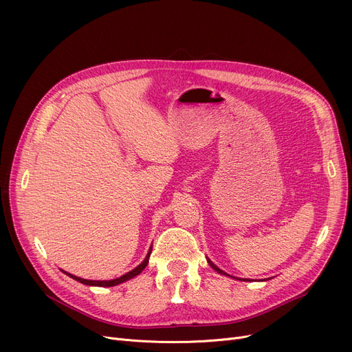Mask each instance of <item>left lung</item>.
<instances>
[{
	"mask_svg": "<svg viewBox=\"0 0 352 352\" xmlns=\"http://www.w3.org/2000/svg\"><path fill=\"white\" fill-rule=\"evenodd\" d=\"M207 261H208V264H210V265L212 267V270H215V271H217L218 274H223V275H227V274H226V272H224L223 270H219V268H218V267H217L215 264H212V261H210V260H208V258H207ZM243 281H250V280H243Z\"/></svg>",
	"mask_w": 352,
	"mask_h": 352,
	"instance_id": "obj_1",
	"label": "left lung"
}]
</instances>
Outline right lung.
Wrapping results in <instances>:
<instances>
[{
    "label": "right lung",
    "instance_id": "add662e5",
    "mask_svg": "<svg viewBox=\"0 0 352 352\" xmlns=\"http://www.w3.org/2000/svg\"><path fill=\"white\" fill-rule=\"evenodd\" d=\"M151 250H153V248H150V251H148V254H146V256H145V260H144V261H142L137 268H134L133 271L126 272L125 275H122V276H120V278H116V280H109V281H92V280H84V278H80V276H76V275H72V274H68V272H65V271H64V274H67L68 276H71V278H74V280L78 281V283H81V284H84V285H92V287H114V285H118V284H121V283H124V281H128V280L134 278L135 275H138L140 272H142V270L148 265V258H150Z\"/></svg>",
    "mask_w": 352,
    "mask_h": 352
}]
</instances>
